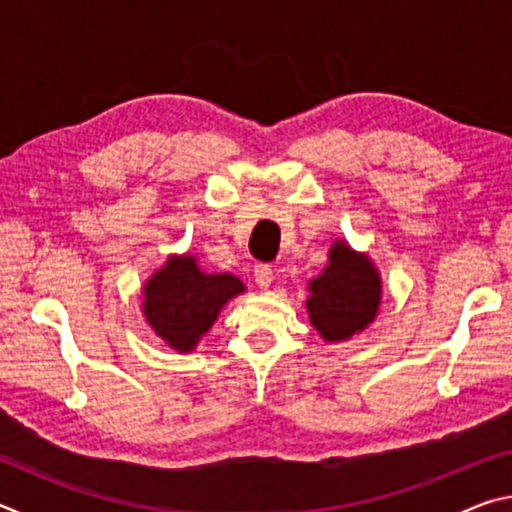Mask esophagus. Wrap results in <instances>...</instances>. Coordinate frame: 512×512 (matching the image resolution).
<instances>
[{
  "label": "esophagus",
  "mask_w": 512,
  "mask_h": 512,
  "mask_svg": "<svg viewBox=\"0 0 512 512\" xmlns=\"http://www.w3.org/2000/svg\"><path fill=\"white\" fill-rule=\"evenodd\" d=\"M255 282L259 289H268L273 282V268L268 264H257L255 266Z\"/></svg>",
  "instance_id": "1"
}]
</instances>
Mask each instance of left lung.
Returning a JSON list of instances; mask_svg holds the SVG:
<instances>
[{
	"label": "left lung",
	"instance_id": "1",
	"mask_svg": "<svg viewBox=\"0 0 512 512\" xmlns=\"http://www.w3.org/2000/svg\"><path fill=\"white\" fill-rule=\"evenodd\" d=\"M307 311L311 325L327 343L348 341L377 316L381 277L368 255L352 250L345 241L329 248L325 271L309 282Z\"/></svg>",
	"mask_w": 512,
	"mask_h": 512
}]
</instances>
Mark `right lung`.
Returning a JSON list of instances; mask_svg holds the SVG:
<instances>
[{"label":"right lung","instance_id":"add662e5","mask_svg":"<svg viewBox=\"0 0 512 512\" xmlns=\"http://www.w3.org/2000/svg\"><path fill=\"white\" fill-rule=\"evenodd\" d=\"M246 287L230 273H203L192 255L169 257L144 284L146 323L176 352H192L219 311Z\"/></svg>","mask_w":512,"mask_h":512}]
</instances>
